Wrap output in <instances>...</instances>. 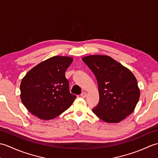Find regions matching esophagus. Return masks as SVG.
<instances>
[{"instance_id":"1","label":"esophagus","mask_w":158,"mask_h":158,"mask_svg":"<svg viewBox=\"0 0 158 158\" xmlns=\"http://www.w3.org/2000/svg\"><path fill=\"white\" fill-rule=\"evenodd\" d=\"M86 96H87V93L86 92H83L81 94V96L82 97V98H85L86 97Z\"/></svg>"}]
</instances>
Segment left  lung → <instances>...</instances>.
<instances>
[{"mask_svg": "<svg viewBox=\"0 0 158 158\" xmlns=\"http://www.w3.org/2000/svg\"><path fill=\"white\" fill-rule=\"evenodd\" d=\"M82 60L98 82L100 99L93 113L107 123H119L130 115L140 98L133 73L108 56H88Z\"/></svg>", "mask_w": 158, "mask_h": 158, "instance_id": "1", "label": "left lung"}]
</instances>
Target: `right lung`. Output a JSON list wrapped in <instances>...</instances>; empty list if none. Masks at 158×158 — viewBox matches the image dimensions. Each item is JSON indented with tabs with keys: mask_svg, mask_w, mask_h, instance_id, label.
I'll return each instance as SVG.
<instances>
[{
	"mask_svg": "<svg viewBox=\"0 0 158 158\" xmlns=\"http://www.w3.org/2000/svg\"><path fill=\"white\" fill-rule=\"evenodd\" d=\"M73 59L56 56L35 66L20 84L21 100L32 115L49 120L68 109L76 98L69 91L65 72Z\"/></svg>",
	"mask_w": 158,
	"mask_h": 158,
	"instance_id": "add662e5",
	"label": "right lung"
}]
</instances>
